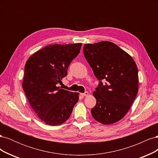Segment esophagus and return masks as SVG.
Returning <instances> with one entry per match:
<instances>
[{
	"label": "esophagus",
	"instance_id": "obj_1",
	"mask_svg": "<svg viewBox=\"0 0 158 158\" xmlns=\"http://www.w3.org/2000/svg\"><path fill=\"white\" fill-rule=\"evenodd\" d=\"M88 92H84V93H81L80 94V95H82V96H83V97H85V96H87V95H88Z\"/></svg>",
	"mask_w": 158,
	"mask_h": 158
}]
</instances>
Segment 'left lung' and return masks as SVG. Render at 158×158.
Instances as JSON below:
<instances>
[{"label": "left lung", "instance_id": "8db88e82", "mask_svg": "<svg viewBox=\"0 0 158 158\" xmlns=\"http://www.w3.org/2000/svg\"><path fill=\"white\" fill-rule=\"evenodd\" d=\"M83 52L100 81L93 92L96 105L91 110L92 115L103 125L115 123L126 115L138 94L135 61L127 52L107 41L85 44ZM102 79L107 82L103 85Z\"/></svg>", "mask_w": 158, "mask_h": 158}]
</instances>
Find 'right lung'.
<instances>
[{
	"label": "right lung",
	"mask_w": 158,
	"mask_h": 158,
	"mask_svg": "<svg viewBox=\"0 0 158 158\" xmlns=\"http://www.w3.org/2000/svg\"><path fill=\"white\" fill-rule=\"evenodd\" d=\"M82 44L46 46L26 63L22 88L33 111L46 125L56 126L70 117L78 93L60 89L57 84L67 75L71 61Z\"/></svg>",
	"instance_id": "1"
}]
</instances>
